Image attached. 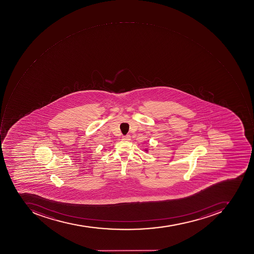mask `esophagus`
Masks as SVG:
<instances>
[{
  "label": "esophagus",
  "instance_id": "1",
  "mask_svg": "<svg viewBox=\"0 0 254 254\" xmlns=\"http://www.w3.org/2000/svg\"><path fill=\"white\" fill-rule=\"evenodd\" d=\"M131 139V136H129V135H126V136H123V140H127V141H129Z\"/></svg>",
  "mask_w": 254,
  "mask_h": 254
}]
</instances>
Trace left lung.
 <instances>
[{"label":"left lung","mask_w":254,"mask_h":254,"mask_svg":"<svg viewBox=\"0 0 254 254\" xmlns=\"http://www.w3.org/2000/svg\"><path fill=\"white\" fill-rule=\"evenodd\" d=\"M145 151H147V150H145Z\"/></svg>","instance_id":"obj_1"}]
</instances>
